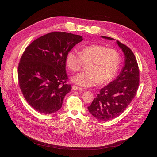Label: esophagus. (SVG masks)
I'll return each mask as SVG.
<instances>
[{"instance_id":"34e87169","label":"esophagus","mask_w":157,"mask_h":157,"mask_svg":"<svg viewBox=\"0 0 157 157\" xmlns=\"http://www.w3.org/2000/svg\"><path fill=\"white\" fill-rule=\"evenodd\" d=\"M72 89L74 91H82V87H78V86H76L75 85H73L72 86Z\"/></svg>"}]
</instances>
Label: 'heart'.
I'll use <instances>...</instances> for the list:
<instances>
[{"mask_svg":"<svg viewBox=\"0 0 157 157\" xmlns=\"http://www.w3.org/2000/svg\"><path fill=\"white\" fill-rule=\"evenodd\" d=\"M65 62L73 72L82 70L87 64L88 71L79 73L72 81L83 87H91L97 83L106 84L116 76L120 64L119 53L101 44H91L82 48L78 54L74 50L66 55Z\"/></svg>","mask_w":157,"mask_h":157,"instance_id":"1","label":"heart"}]
</instances>
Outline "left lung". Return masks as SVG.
Segmentation results:
<instances>
[{
  "mask_svg": "<svg viewBox=\"0 0 157 157\" xmlns=\"http://www.w3.org/2000/svg\"><path fill=\"white\" fill-rule=\"evenodd\" d=\"M116 42L125 55V64L117 78L102 88L87 107L89 113L102 121L115 119L123 113L135 98L139 86V70L135 55L125 44L118 40Z\"/></svg>",
  "mask_w": 157,
  "mask_h": 157,
  "instance_id": "left-lung-1",
  "label": "left lung"
}]
</instances>
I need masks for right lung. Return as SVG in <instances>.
I'll use <instances>...</instances> for the list:
<instances>
[{
    "label": "right lung",
    "mask_w": 157,
    "mask_h": 157,
    "mask_svg": "<svg viewBox=\"0 0 157 157\" xmlns=\"http://www.w3.org/2000/svg\"><path fill=\"white\" fill-rule=\"evenodd\" d=\"M82 40L80 35L50 32L34 40L22 54L18 84L27 102L40 113L50 114L61 109L71 89L67 82L66 55Z\"/></svg>",
    "instance_id": "1"
}]
</instances>
